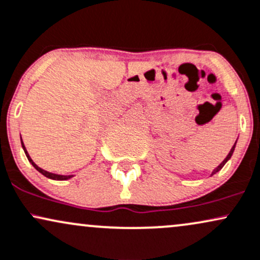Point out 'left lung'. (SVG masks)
I'll return each mask as SVG.
<instances>
[{"label": "left lung", "mask_w": 260, "mask_h": 260, "mask_svg": "<svg viewBox=\"0 0 260 260\" xmlns=\"http://www.w3.org/2000/svg\"><path fill=\"white\" fill-rule=\"evenodd\" d=\"M235 145H236V142H235ZM235 145L233 146V148H231L230 153H229V154H228V157H226V158H225V159L221 161V163H220V166H218V168H215V169H214V172H213V174L218 173V172H219V170H220V169H221V168L225 166V163H226V161H228L229 159H230V158H231V155H233V153H234V149H235ZM213 174H212V175H213Z\"/></svg>", "instance_id": "left-lung-1"}]
</instances>
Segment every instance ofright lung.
Wrapping results in <instances>:
<instances>
[{"label": "right lung", "instance_id": "1", "mask_svg": "<svg viewBox=\"0 0 260 260\" xmlns=\"http://www.w3.org/2000/svg\"><path fill=\"white\" fill-rule=\"evenodd\" d=\"M21 145H23V148H24V152H25V154H26V157H27V159H29V161L30 163L32 164L34 166V168H35L36 170H38V172H40L42 174V175H45L46 178H50V179H53V180H68V179H70L72 178L73 175H58V174H53V173H50V172H46V170H44V169H41V168L40 167H38L36 166L35 163H34L32 161V159L31 158H30V155L27 154V152H26V149H25V147H24V143L21 142Z\"/></svg>", "mask_w": 260, "mask_h": 260}]
</instances>
